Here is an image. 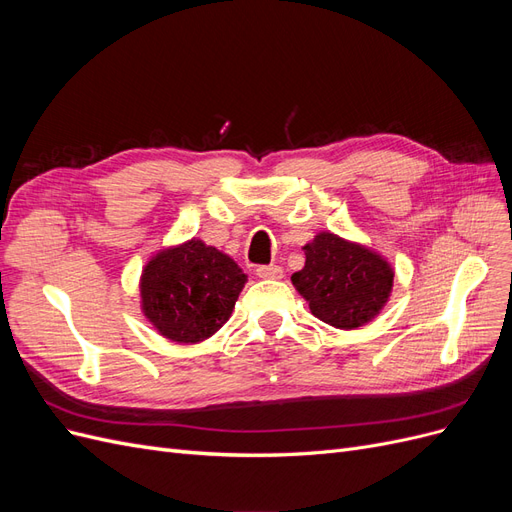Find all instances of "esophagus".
<instances>
[{
  "instance_id": "obj_1",
  "label": "esophagus",
  "mask_w": 512,
  "mask_h": 512,
  "mask_svg": "<svg viewBox=\"0 0 512 512\" xmlns=\"http://www.w3.org/2000/svg\"><path fill=\"white\" fill-rule=\"evenodd\" d=\"M256 275L262 280H280V277H284V269L280 265H262L256 269Z\"/></svg>"
}]
</instances>
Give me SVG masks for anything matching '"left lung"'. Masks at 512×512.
Here are the masks:
<instances>
[{"instance_id":"left-lung-1","label":"left lung","mask_w":512,"mask_h":512,"mask_svg":"<svg viewBox=\"0 0 512 512\" xmlns=\"http://www.w3.org/2000/svg\"><path fill=\"white\" fill-rule=\"evenodd\" d=\"M303 252L305 267L290 282L318 320L352 331L389 303L395 271L380 252L329 230L318 232Z\"/></svg>"}]
</instances>
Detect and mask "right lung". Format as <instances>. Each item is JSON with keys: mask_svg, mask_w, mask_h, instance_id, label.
Returning <instances> with one entry per match:
<instances>
[{"mask_svg": "<svg viewBox=\"0 0 512 512\" xmlns=\"http://www.w3.org/2000/svg\"><path fill=\"white\" fill-rule=\"evenodd\" d=\"M245 282L228 254L192 237L147 260L138 282L141 312L170 342H205L224 327Z\"/></svg>", "mask_w": 512, "mask_h": 512, "instance_id": "add662e5", "label": "right lung"}]
</instances>
